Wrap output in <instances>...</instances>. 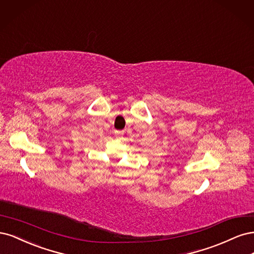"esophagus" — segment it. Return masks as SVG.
I'll return each mask as SVG.
<instances>
[{
  "mask_svg": "<svg viewBox=\"0 0 254 254\" xmlns=\"http://www.w3.org/2000/svg\"><path fill=\"white\" fill-rule=\"evenodd\" d=\"M122 134H124V133H122L121 130H115V136L116 137H120Z\"/></svg>",
  "mask_w": 254,
  "mask_h": 254,
  "instance_id": "esophagus-1",
  "label": "esophagus"
}]
</instances>
